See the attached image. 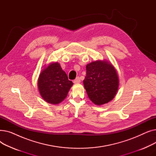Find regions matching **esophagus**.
I'll use <instances>...</instances> for the list:
<instances>
[{"label":"esophagus","mask_w":156,"mask_h":156,"mask_svg":"<svg viewBox=\"0 0 156 156\" xmlns=\"http://www.w3.org/2000/svg\"><path fill=\"white\" fill-rule=\"evenodd\" d=\"M74 83H80V77H76V79L73 81Z\"/></svg>","instance_id":"esophagus-1"}]
</instances>
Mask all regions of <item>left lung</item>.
Masks as SVG:
<instances>
[{
    "mask_svg": "<svg viewBox=\"0 0 156 156\" xmlns=\"http://www.w3.org/2000/svg\"><path fill=\"white\" fill-rule=\"evenodd\" d=\"M83 84L90 101L96 105L106 104L113 99L119 87L116 69L107 61H95L87 65Z\"/></svg>",
    "mask_w": 156,
    "mask_h": 156,
    "instance_id": "1",
    "label": "left lung"
}]
</instances>
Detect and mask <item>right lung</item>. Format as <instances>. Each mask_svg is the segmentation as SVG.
<instances>
[{
  "label": "right lung",
  "mask_w": 156,
  "mask_h": 156,
  "mask_svg": "<svg viewBox=\"0 0 156 156\" xmlns=\"http://www.w3.org/2000/svg\"><path fill=\"white\" fill-rule=\"evenodd\" d=\"M40 94L48 103L58 104L66 97L73 85L58 62H52L40 73L38 80Z\"/></svg>",
  "instance_id": "1"
}]
</instances>
